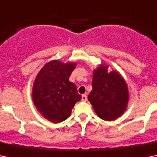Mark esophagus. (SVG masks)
<instances>
[{
  "label": "esophagus",
  "mask_w": 157,
  "mask_h": 157,
  "mask_svg": "<svg viewBox=\"0 0 157 157\" xmlns=\"http://www.w3.org/2000/svg\"><path fill=\"white\" fill-rule=\"evenodd\" d=\"M81 100L83 101V102L87 101V95L86 94H82V96H81Z\"/></svg>",
  "instance_id": "esophagus-1"
}]
</instances>
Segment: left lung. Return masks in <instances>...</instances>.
Here are the masks:
<instances>
[{"mask_svg": "<svg viewBox=\"0 0 157 157\" xmlns=\"http://www.w3.org/2000/svg\"><path fill=\"white\" fill-rule=\"evenodd\" d=\"M101 65L93 74V90L88 96L96 114L104 121H113L126 109L129 92L125 81L117 71L107 72Z\"/></svg>", "mask_w": 157, "mask_h": 157, "instance_id": "1", "label": "left lung"}]
</instances>
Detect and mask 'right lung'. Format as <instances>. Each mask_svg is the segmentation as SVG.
Returning <instances> with one entry per match:
<instances>
[{
    "label": "right lung",
    "mask_w": 157,
    "mask_h": 157,
    "mask_svg": "<svg viewBox=\"0 0 157 157\" xmlns=\"http://www.w3.org/2000/svg\"><path fill=\"white\" fill-rule=\"evenodd\" d=\"M75 67L72 63L50 61L36 78L33 88L34 104L43 117L54 123L68 118L74 105L81 99L76 85L69 81Z\"/></svg>",
    "instance_id": "obj_1"
}]
</instances>
